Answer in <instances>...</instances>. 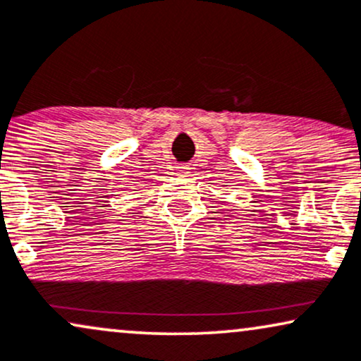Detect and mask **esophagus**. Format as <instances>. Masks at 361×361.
<instances>
[{
  "mask_svg": "<svg viewBox=\"0 0 361 361\" xmlns=\"http://www.w3.org/2000/svg\"><path fill=\"white\" fill-rule=\"evenodd\" d=\"M178 175H181V176H183V175H186V173H188V166H186V165H181V166H178Z\"/></svg>",
  "mask_w": 361,
  "mask_h": 361,
  "instance_id": "1",
  "label": "esophagus"
}]
</instances>
